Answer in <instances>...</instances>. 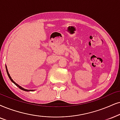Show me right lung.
<instances>
[{
  "instance_id": "right-lung-1",
  "label": "right lung",
  "mask_w": 120,
  "mask_h": 120,
  "mask_svg": "<svg viewBox=\"0 0 120 120\" xmlns=\"http://www.w3.org/2000/svg\"><path fill=\"white\" fill-rule=\"evenodd\" d=\"M5 68H6V70H7V74H8V75L9 78V79H10V80H11L12 82H13L14 84L16 86H17L18 87H19L20 89H21V90H23V91H34L33 90H27V89H24V88H22V86H19V85L16 84V82H15L13 81V80L12 79H11V76H10V74H9V72H8V69H7V66H5Z\"/></svg>"
}]
</instances>
